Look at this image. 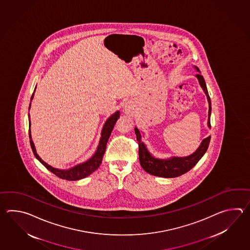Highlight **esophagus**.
I'll list each match as a JSON object with an SVG mask.
<instances>
[{"instance_id":"34e87169","label":"esophagus","mask_w":250,"mask_h":250,"mask_svg":"<svg viewBox=\"0 0 250 250\" xmlns=\"http://www.w3.org/2000/svg\"><path fill=\"white\" fill-rule=\"evenodd\" d=\"M124 112L126 114H132L134 112V106H133L132 104L130 102H127V104H125L124 106Z\"/></svg>"}]
</instances>
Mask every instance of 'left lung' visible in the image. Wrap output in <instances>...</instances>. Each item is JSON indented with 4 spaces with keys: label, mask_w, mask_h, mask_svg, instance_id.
Instances as JSON below:
<instances>
[{
    "label": "left lung",
    "mask_w": 250,
    "mask_h": 250,
    "mask_svg": "<svg viewBox=\"0 0 250 250\" xmlns=\"http://www.w3.org/2000/svg\"><path fill=\"white\" fill-rule=\"evenodd\" d=\"M195 69H197V72H199L198 74L196 75V78L198 80L199 85L202 87L203 91L205 92L208 98V106H209L208 126L209 128H211V124H210V117H211V111H212L211 99L208 95V87L202 75L200 74L199 69L196 66H195ZM135 133L137 136L138 147H139L138 149L139 162L142 168L146 172H148L149 174L163 177V178H175L191 170L207 152L208 146L210 143V139H211L210 136L203 139L198 148L193 154H189L188 156H183V157L171 156L170 158L161 159V158L154 157V155L149 152L146 144L142 141V136H141L140 130L137 127H135Z\"/></svg>",
    "instance_id": "left-lung-1"
}]
</instances>
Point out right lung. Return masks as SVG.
Here are the masks:
<instances>
[{
    "mask_svg": "<svg viewBox=\"0 0 250 250\" xmlns=\"http://www.w3.org/2000/svg\"><path fill=\"white\" fill-rule=\"evenodd\" d=\"M37 87V86H36ZM36 88L34 90L32 96H31V101L34 98V94H35ZM31 106V103L29 104V109ZM121 112L120 111H117L114 112L112 115L107 119L106 122L104 124V127L102 128L101 138H100V141L98 144V146L96 148V151L95 154L91 156L90 158L86 160L84 163H81L79 165H75L74 167H71L67 170H62V169H57L54 168L53 166L48 165L44 161H42L40 156L38 155L37 153V150L35 147V145L33 142L32 138H31V131L29 128V139H30V145H31V148H32L33 153L35 154L36 158L42 164L47 170H50L51 172H53V174L62 179V180H66V181H79L81 179H84L85 177L92 174L95 170H97L99 168V166L102 164V160L104 157V154L105 152L106 149L107 142L108 139L111 136L113 127L115 125V123L117 122L118 119L120 118ZM28 122H29V127H30V116L28 114Z\"/></svg>",
    "mask_w": 250,
    "mask_h": 250,
    "instance_id": "right-lung-1",
    "label": "right lung"
}]
</instances>
